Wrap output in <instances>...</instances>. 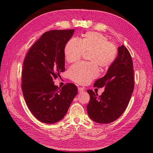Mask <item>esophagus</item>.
<instances>
[{
  "instance_id": "1",
  "label": "esophagus",
  "mask_w": 153,
  "mask_h": 153,
  "mask_svg": "<svg viewBox=\"0 0 153 153\" xmlns=\"http://www.w3.org/2000/svg\"><path fill=\"white\" fill-rule=\"evenodd\" d=\"M78 92H84L85 91V89L84 87H78Z\"/></svg>"
}]
</instances>
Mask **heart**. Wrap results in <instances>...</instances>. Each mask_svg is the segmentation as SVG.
I'll list each match as a JSON object with an SVG mask.
<instances>
[{"label":"heart","instance_id":"b5f03b06","mask_svg":"<svg viewBox=\"0 0 153 153\" xmlns=\"http://www.w3.org/2000/svg\"><path fill=\"white\" fill-rule=\"evenodd\" d=\"M87 53L90 62L78 63L68 71L69 78L78 84H87L98 76V66L106 69L112 66L117 57V50L105 36L94 32H87L80 41L70 39L64 48V56L69 63L78 62Z\"/></svg>","mask_w":153,"mask_h":153}]
</instances>
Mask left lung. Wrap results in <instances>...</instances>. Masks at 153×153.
Listing matches in <instances>:
<instances>
[{
	"label": "left lung",
	"mask_w": 153,
	"mask_h": 153,
	"mask_svg": "<svg viewBox=\"0 0 153 153\" xmlns=\"http://www.w3.org/2000/svg\"><path fill=\"white\" fill-rule=\"evenodd\" d=\"M94 87H105L101 96L88 90L90 100L87 114L96 123L108 124L117 120L126 110L134 89L133 61L124 45L118 47V55L106 75L97 80Z\"/></svg>",
	"instance_id": "8db88e82"
}]
</instances>
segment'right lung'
<instances>
[{"label":"right lung","mask_w":153,"mask_h":153,"mask_svg":"<svg viewBox=\"0 0 153 153\" xmlns=\"http://www.w3.org/2000/svg\"><path fill=\"white\" fill-rule=\"evenodd\" d=\"M74 29L46 32L32 46L23 64L22 89L26 104L39 121L53 124L66 114L78 92L68 83L59 88L53 80L65 71L64 48Z\"/></svg>","instance_id":"1"}]
</instances>
